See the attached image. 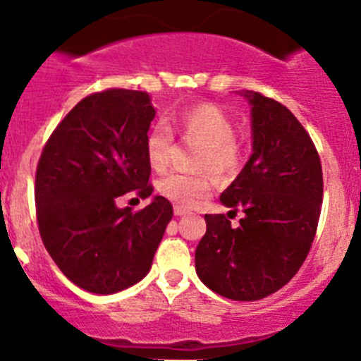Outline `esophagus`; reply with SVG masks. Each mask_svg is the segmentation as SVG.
I'll return each mask as SVG.
<instances>
[{
    "label": "esophagus",
    "instance_id": "1",
    "mask_svg": "<svg viewBox=\"0 0 361 361\" xmlns=\"http://www.w3.org/2000/svg\"><path fill=\"white\" fill-rule=\"evenodd\" d=\"M188 214V210L187 208H183V207H174V215H176V217H181V215H187Z\"/></svg>",
    "mask_w": 361,
    "mask_h": 361
}]
</instances>
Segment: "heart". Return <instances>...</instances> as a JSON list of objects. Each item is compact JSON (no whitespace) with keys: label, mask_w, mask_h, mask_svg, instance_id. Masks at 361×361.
<instances>
[{"label":"heart","mask_w":361,"mask_h":361,"mask_svg":"<svg viewBox=\"0 0 361 361\" xmlns=\"http://www.w3.org/2000/svg\"><path fill=\"white\" fill-rule=\"evenodd\" d=\"M173 123L185 137L203 144L197 154L196 165L201 169L226 176L237 169L240 151L235 144V124L226 114L214 104H197L183 110L173 117ZM174 137L169 126L164 123L154 124L146 137V158L153 171L161 173L169 167L173 157ZM214 188L210 174L169 173L158 180L157 190L180 207H194L207 197Z\"/></svg>","instance_id":"1"}]
</instances>
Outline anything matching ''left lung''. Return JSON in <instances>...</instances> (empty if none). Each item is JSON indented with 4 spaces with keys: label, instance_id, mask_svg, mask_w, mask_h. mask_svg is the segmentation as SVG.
I'll return each mask as SVG.
<instances>
[{
    "label": "left lung",
    "instance_id": "obj_1",
    "mask_svg": "<svg viewBox=\"0 0 361 361\" xmlns=\"http://www.w3.org/2000/svg\"><path fill=\"white\" fill-rule=\"evenodd\" d=\"M240 96L251 104V157L221 203L244 217L231 226L222 214L204 215L196 272L215 294L258 301L287 285L312 247L322 167L310 135L287 106L252 90Z\"/></svg>",
    "mask_w": 361,
    "mask_h": 361
}]
</instances>
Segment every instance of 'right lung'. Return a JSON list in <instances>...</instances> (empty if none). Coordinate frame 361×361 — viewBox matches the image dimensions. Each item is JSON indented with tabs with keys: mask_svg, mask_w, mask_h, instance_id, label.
I'll return each instance as SVG.
<instances>
[{
	"mask_svg": "<svg viewBox=\"0 0 361 361\" xmlns=\"http://www.w3.org/2000/svg\"><path fill=\"white\" fill-rule=\"evenodd\" d=\"M154 106L140 90L112 89L80 101L40 154L35 204L40 238L60 271L92 294H116L149 272L173 219L154 196L133 214L117 197H149L146 137Z\"/></svg>",
	"mask_w": 361,
	"mask_h": 361,
	"instance_id": "obj_1",
	"label": "right lung"
}]
</instances>
